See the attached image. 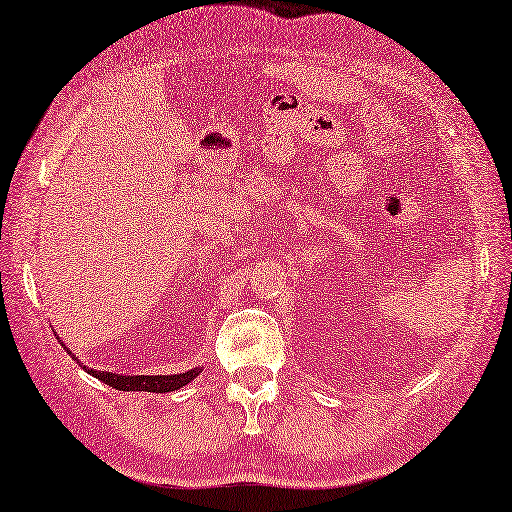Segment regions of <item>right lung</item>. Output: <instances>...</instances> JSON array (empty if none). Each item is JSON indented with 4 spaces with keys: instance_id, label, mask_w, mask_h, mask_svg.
Returning <instances> with one entry per match:
<instances>
[{
    "instance_id": "add662e5",
    "label": "right lung",
    "mask_w": 512,
    "mask_h": 512,
    "mask_svg": "<svg viewBox=\"0 0 512 512\" xmlns=\"http://www.w3.org/2000/svg\"><path fill=\"white\" fill-rule=\"evenodd\" d=\"M84 369L89 371L91 376L102 380L104 384L112 386V389L117 391H147V393L176 391L180 386L195 380L199 373V369H191V371L178 373V376H117V373H110V371H95L89 367Z\"/></svg>"
}]
</instances>
